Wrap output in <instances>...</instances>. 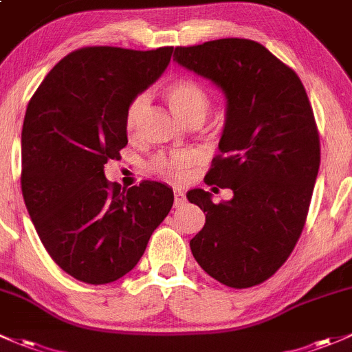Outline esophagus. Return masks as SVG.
I'll use <instances>...</instances> for the list:
<instances>
[{
    "mask_svg": "<svg viewBox=\"0 0 352 352\" xmlns=\"http://www.w3.org/2000/svg\"><path fill=\"white\" fill-rule=\"evenodd\" d=\"M184 201H186V197H184L183 191H181V190H175V206L184 205Z\"/></svg>",
    "mask_w": 352,
    "mask_h": 352,
    "instance_id": "34e87169",
    "label": "esophagus"
}]
</instances>
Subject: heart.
<instances>
[{"label": "heart", "mask_w": 352, "mask_h": 352, "mask_svg": "<svg viewBox=\"0 0 352 352\" xmlns=\"http://www.w3.org/2000/svg\"><path fill=\"white\" fill-rule=\"evenodd\" d=\"M162 96L168 101L176 117H179L184 123L203 122L208 115L210 95L201 85L188 78H177L169 81L162 88ZM146 100L142 96L133 98L125 113V132L129 137H133L139 130L140 118H142ZM195 162V155L190 152H175L171 155H157L151 162L152 171L164 177H175L179 179L186 175V169Z\"/></svg>", "instance_id": "obj_1"}]
</instances>
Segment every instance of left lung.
<instances>
[{
    "instance_id": "8db88e82",
    "label": "left lung",
    "mask_w": 352,
    "mask_h": 352,
    "mask_svg": "<svg viewBox=\"0 0 352 352\" xmlns=\"http://www.w3.org/2000/svg\"><path fill=\"white\" fill-rule=\"evenodd\" d=\"M176 63L219 86L227 100L220 154L205 183L230 188L213 203L205 190L188 200L206 213L190 241L205 273L230 288L266 281L298 242L320 166L309 96L292 67L248 38L176 47Z\"/></svg>"
}]
</instances>
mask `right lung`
I'll list each match as a JSON object with an SVG mask.
<instances>
[{"label": "right lung", "mask_w": 352, "mask_h": 352, "mask_svg": "<svg viewBox=\"0 0 352 352\" xmlns=\"http://www.w3.org/2000/svg\"><path fill=\"white\" fill-rule=\"evenodd\" d=\"M173 47H82L52 69L25 113L21 193L43 248L89 285L132 271L175 195L157 181L120 190L104 164L126 146L125 113L164 72Z\"/></svg>", "instance_id": "add662e5"}]
</instances>
